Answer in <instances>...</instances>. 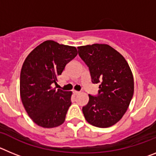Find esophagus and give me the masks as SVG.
Masks as SVG:
<instances>
[{"instance_id":"obj_1","label":"esophagus","mask_w":156,"mask_h":156,"mask_svg":"<svg viewBox=\"0 0 156 156\" xmlns=\"http://www.w3.org/2000/svg\"><path fill=\"white\" fill-rule=\"evenodd\" d=\"M80 93V91H76V90H73V94L75 95H77V94H79Z\"/></svg>"}]
</instances>
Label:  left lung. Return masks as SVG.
<instances>
[{
    "label": "left lung",
    "mask_w": 156,
    "mask_h": 156,
    "mask_svg": "<svg viewBox=\"0 0 156 156\" xmlns=\"http://www.w3.org/2000/svg\"><path fill=\"white\" fill-rule=\"evenodd\" d=\"M78 53L90 71L91 82L99 83L97 96L89 94L83 113L90 124L109 127L119 122L133 94V77L124 57L108 44L78 47Z\"/></svg>",
    "instance_id": "1"
}]
</instances>
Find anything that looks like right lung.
<instances>
[{
  "mask_svg": "<svg viewBox=\"0 0 156 156\" xmlns=\"http://www.w3.org/2000/svg\"><path fill=\"white\" fill-rule=\"evenodd\" d=\"M75 47L46 41L27 56L20 74V96L25 109L38 126L53 128L64 122L71 91L52 87L65 67L77 55Z\"/></svg>",
  "mask_w": 156,
  "mask_h": 156,
  "instance_id": "obj_1",
  "label": "right lung"
}]
</instances>
